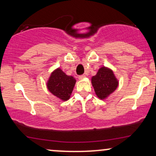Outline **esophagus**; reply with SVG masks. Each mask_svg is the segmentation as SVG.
Segmentation results:
<instances>
[{
    "mask_svg": "<svg viewBox=\"0 0 156 156\" xmlns=\"http://www.w3.org/2000/svg\"><path fill=\"white\" fill-rule=\"evenodd\" d=\"M84 78H86V76H85V75H81V76H79V77H78V78H79L80 80L83 79Z\"/></svg>",
    "mask_w": 156,
    "mask_h": 156,
    "instance_id": "34e87169",
    "label": "esophagus"
}]
</instances>
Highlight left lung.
<instances>
[{
	"instance_id": "1",
	"label": "left lung",
	"mask_w": 156,
	"mask_h": 156,
	"mask_svg": "<svg viewBox=\"0 0 156 156\" xmlns=\"http://www.w3.org/2000/svg\"><path fill=\"white\" fill-rule=\"evenodd\" d=\"M92 83L97 96L103 100L116 90L119 82L112 69L102 67L92 78Z\"/></svg>"
}]
</instances>
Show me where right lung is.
Instances as JSON below:
<instances>
[{"label": "right lung", "mask_w": 156, "mask_h": 156, "mask_svg": "<svg viewBox=\"0 0 156 156\" xmlns=\"http://www.w3.org/2000/svg\"><path fill=\"white\" fill-rule=\"evenodd\" d=\"M76 82V80L73 76H67L58 68L51 73L47 87L53 95L66 101L70 98Z\"/></svg>", "instance_id": "1"}]
</instances>
